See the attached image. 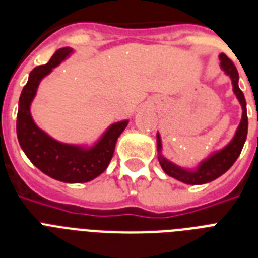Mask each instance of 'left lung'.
I'll list each match as a JSON object with an SVG mask.
<instances>
[{
    "mask_svg": "<svg viewBox=\"0 0 258 258\" xmlns=\"http://www.w3.org/2000/svg\"><path fill=\"white\" fill-rule=\"evenodd\" d=\"M220 68L224 71V74L229 76L232 80L233 92L236 95L237 100L240 101L241 108H242V117L236 133L233 135L232 141L228 145L222 147L221 150H217L212 153L209 157L198 163L196 167L187 169L182 167L175 163L169 161L165 155L162 154V138L161 134L157 133V151H158V161L161 163V167L167 175L175 178L179 182H183L186 184H204L209 183L212 180L217 179L218 176L228 171L233 166V163L237 161V158L240 157L242 147L246 141L248 135V115H246V101L242 91L238 87V72L230 60H229L224 53L220 54Z\"/></svg>",
    "mask_w": 258,
    "mask_h": 258,
    "instance_id": "1",
    "label": "left lung"
}]
</instances>
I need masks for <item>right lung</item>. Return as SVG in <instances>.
<instances>
[{"label": "right lung", "mask_w": 258, "mask_h": 258, "mask_svg": "<svg viewBox=\"0 0 258 258\" xmlns=\"http://www.w3.org/2000/svg\"><path fill=\"white\" fill-rule=\"evenodd\" d=\"M74 53L75 50L70 46L61 48L56 50L49 62L36 67L30 72L18 100L17 138L28 159L45 175L66 183H84L95 179L108 167L117 138L125 130L128 120L112 123L91 145L60 142L34 123L30 107L37 95L40 83L53 68Z\"/></svg>", "instance_id": "obj_1"}]
</instances>
